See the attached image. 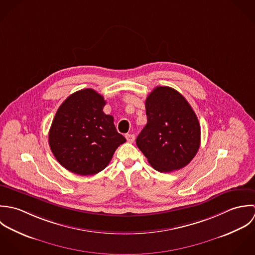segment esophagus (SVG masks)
I'll return each mask as SVG.
<instances>
[{"mask_svg": "<svg viewBox=\"0 0 255 255\" xmlns=\"http://www.w3.org/2000/svg\"><path fill=\"white\" fill-rule=\"evenodd\" d=\"M125 137H126L127 141H128L129 143H133V142L135 141V135H134V134H127Z\"/></svg>", "mask_w": 255, "mask_h": 255, "instance_id": "esophagus-1", "label": "esophagus"}]
</instances>
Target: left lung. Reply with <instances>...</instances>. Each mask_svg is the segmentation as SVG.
I'll return each mask as SVG.
<instances>
[{
  "label": "left lung",
  "instance_id": "1",
  "mask_svg": "<svg viewBox=\"0 0 255 255\" xmlns=\"http://www.w3.org/2000/svg\"><path fill=\"white\" fill-rule=\"evenodd\" d=\"M147 125L136 144L159 172L187 165L200 147L198 118L184 97L169 87H156L146 100Z\"/></svg>",
  "mask_w": 255,
  "mask_h": 255
}]
</instances>
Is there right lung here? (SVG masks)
<instances>
[{"mask_svg": "<svg viewBox=\"0 0 255 255\" xmlns=\"http://www.w3.org/2000/svg\"><path fill=\"white\" fill-rule=\"evenodd\" d=\"M105 101L93 89L72 94L58 108L49 131V146L71 172L93 175L104 169L126 139L116 131Z\"/></svg>", "mask_w": 255, "mask_h": 255, "instance_id": "right-lung-1", "label": "right lung"}]
</instances>
